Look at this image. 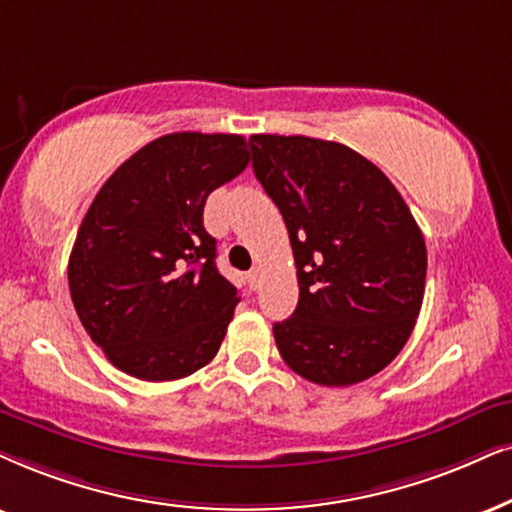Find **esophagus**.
<instances>
[{"label":"esophagus","mask_w":512,"mask_h":512,"mask_svg":"<svg viewBox=\"0 0 512 512\" xmlns=\"http://www.w3.org/2000/svg\"><path fill=\"white\" fill-rule=\"evenodd\" d=\"M245 278H248V286H250L252 290H257V288H260V283H262V269H260V267L250 269L248 276H245Z\"/></svg>","instance_id":"esophagus-1"}]
</instances>
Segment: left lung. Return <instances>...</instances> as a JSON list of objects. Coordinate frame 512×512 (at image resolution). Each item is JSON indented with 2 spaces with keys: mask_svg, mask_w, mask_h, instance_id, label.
Returning a JSON list of instances; mask_svg holds the SVG:
<instances>
[{
  "mask_svg": "<svg viewBox=\"0 0 512 512\" xmlns=\"http://www.w3.org/2000/svg\"><path fill=\"white\" fill-rule=\"evenodd\" d=\"M252 170L281 210L300 300L276 347L309 383L347 387L401 352L416 326L428 250L409 205L338 141L252 134Z\"/></svg>",
  "mask_w": 512,
  "mask_h": 512,
  "instance_id": "1",
  "label": "left lung"
}]
</instances>
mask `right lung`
<instances>
[{
	"mask_svg": "<svg viewBox=\"0 0 512 512\" xmlns=\"http://www.w3.org/2000/svg\"><path fill=\"white\" fill-rule=\"evenodd\" d=\"M248 160L238 134H165L96 193L70 252L68 286L84 331L115 368L163 383L215 359L238 290L217 271L203 208Z\"/></svg>",
	"mask_w": 512,
	"mask_h": 512,
	"instance_id": "1",
	"label": "right lung"
}]
</instances>
